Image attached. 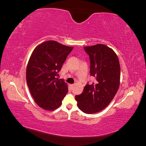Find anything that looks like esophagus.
Wrapping results in <instances>:
<instances>
[{
	"label": "esophagus",
	"instance_id": "34e87169",
	"mask_svg": "<svg viewBox=\"0 0 146 146\" xmlns=\"http://www.w3.org/2000/svg\"><path fill=\"white\" fill-rule=\"evenodd\" d=\"M74 85H70V89L72 90L74 89Z\"/></svg>",
	"mask_w": 146,
	"mask_h": 146
}]
</instances>
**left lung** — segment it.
Returning a JSON list of instances; mask_svg holds the SVG:
<instances>
[{"instance_id": "obj_1", "label": "left lung", "mask_w": 146, "mask_h": 146, "mask_svg": "<svg viewBox=\"0 0 146 146\" xmlns=\"http://www.w3.org/2000/svg\"><path fill=\"white\" fill-rule=\"evenodd\" d=\"M84 49L90 56V74L96 80L86 84L76 99L81 111L92 114L105 109L115 96L120 85L121 68L116 54L108 46L99 44Z\"/></svg>"}]
</instances>
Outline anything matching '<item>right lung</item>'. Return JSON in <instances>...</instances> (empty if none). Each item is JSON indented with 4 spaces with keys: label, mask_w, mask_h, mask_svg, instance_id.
I'll return each instance as SVG.
<instances>
[{
    "label": "right lung",
    "mask_w": 146,
    "mask_h": 146,
    "mask_svg": "<svg viewBox=\"0 0 146 146\" xmlns=\"http://www.w3.org/2000/svg\"><path fill=\"white\" fill-rule=\"evenodd\" d=\"M73 48L47 41L36 46L30 57L26 69L27 86L35 102L44 110L58 108L68 93L67 84L56 76Z\"/></svg>",
    "instance_id": "obj_1"
}]
</instances>
